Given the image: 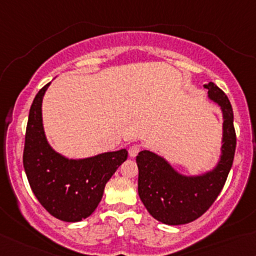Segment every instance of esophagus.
Listing matches in <instances>:
<instances>
[{
  "instance_id": "1",
  "label": "esophagus",
  "mask_w": 256,
  "mask_h": 256,
  "mask_svg": "<svg viewBox=\"0 0 256 256\" xmlns=\"http://www.w3.org/2000/svg\"><path fill=\"white\" fill-rule=\"evenodd\" d=\"M140 150H141L140 144H132L130 148H128V154H130L131 158H134V156L140 153Z\"/></svg>"
}]
</instances>
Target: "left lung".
Here are the masks:
<instances>
[{
	"mask_svg": "<svg viewBox=\"0 0 256 256\" xmlns=\"http://www.w3.org/2000/svg\"><path fill=\"white\" fill-rule=\"evenodd\" d=\"M204 87L224 115L221 158L214 169L199 176H184L153 152L142 150L136 158L140 198L148 212L165 224H184L200 218L220 194L233 164L237 138L232 106L214 82Z\"/></svg>",
	"mask_w": 256,
	"mask_h": 256,
	"instance_id": "8db88e82",
	"label": "left lung"
}]
</instances>
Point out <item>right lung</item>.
Listing matches in <instances>:
<instances>
[{
	"mask_svg": "<svg viewBox=\"0 0 256 256\" xmlns=\"http://www.w3.org/2000/svg\"><path fill=\"white\" fill-rule=\"evenodd\" d=\"M38 92L29 112L23 153L28 181L40 204L50 215L78 222L96 210L109 178L128 159V150L98 154L86 159H68L47 142L42 125V98Z\"/></svg>",
	"mask_w": 256,
	"mask_h": 256,
	"instance_id": "right-lung-1",
	"label": "right lung"
}]
</instances>
